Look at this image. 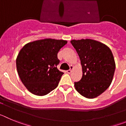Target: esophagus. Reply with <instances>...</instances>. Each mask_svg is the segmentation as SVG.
<instances>
[{
  "mask_svg": "<svg viewBox=\"0 0 126 126\" xmlns=\"http://www.w3.org/2000/svg\"><path fill=\"white\" fill-rule=\"evenodd\" d=\"M70 67H71V68H70V69L69 70H67V73H69V74H70V73H72V71H73V70L74 69V66H73V65H70Z\"/></svg>",
  "mask_w": 126,
  "mask_h": 126,
  "instance_id": "esophagus-1",
  "label": "esophagus"
}]
</instances>
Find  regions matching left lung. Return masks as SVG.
<instances>
[{"instance_id":"8db88e82","label":"left lung","mask_w":126,"mask_h":126,"mask_svg":"<svg viewBox=\"0 0 126 126\" xmlns=\"http://www.w3.org/2000/svg\"><path fill=\"white\" fill-rule=\"evenodd\" d=\"M79 57L83 76L74 83L76 91L84 97L94 98L110 86L115 69L112 52L105 44L92 39L73 40Z\"/></svg>"}]
</instances>
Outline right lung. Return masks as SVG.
I'll return each instance as SVG.
<instances>
[{
    "label": "right lung",
    "instance_id": "obj_1",
    "mask_svg": "<svg viewBox=\"0 0 126 126\" xmlns=\"http://www.w3.org/2000/svg\"><path fill=\"white\" fill-rule=\"evenodd\" d=\"M67 43L64 40L45 38L29 42L20 50L16 68L29 92L44 96L57 87L64 74L57 68V53Z\"/></svg>",
    "mask_w": 126,
    "mask_h": 126
}]
</instances>
